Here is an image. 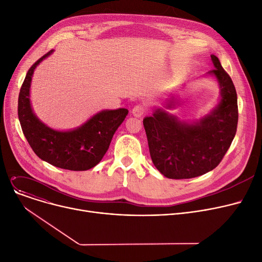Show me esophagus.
<instances>
[{
    "label": "esophagus",
    "instance_id": "34e87169",
    "mask_svg": "<svg viewBox=\"0 0 262 262\" xmlns=\"http://www.w3.org/2000/svg\"><path fill=\"white\" fill-rule=\"evenodd\" d=\"M146 113V109L144 106L142 105H136L133 110H132V114L134 117L136 118H141L142 116H144Z\"/></svg>",
    "mask_w": 262,
    "mask_h": 262
}]
</instances>
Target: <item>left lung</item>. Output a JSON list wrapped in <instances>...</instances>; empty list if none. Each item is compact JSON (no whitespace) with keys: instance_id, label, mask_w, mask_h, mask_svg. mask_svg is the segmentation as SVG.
<instances>
[{"instance_id":"obj_1","label":"left lung","mask_w":262,"mask_h":262,"mask_svg":"<svg viewBox=\"0 0 262 262\" xmlns=\"http://www.w3.org/2000/svg\"><path fill=\"white\" fill-rule=\"evenodd\" d=\"M213 77L220 89L217 104L200 120H181L166 109L175 106L174 96L164 108L143 119L149 154L156 169L168 178H193L213 170L221 162L237 132V92L220 60L211 55Z\"/></svg>"}]
</instances>
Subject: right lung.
I'll list each match as a JSON object with an SVG mask.
<instances>
[{
    "mask_svg": "<svg viewBox=\"0 0 262 262\" xmlns=\"http://www.w3.org/2000/svg\"><path fill=\"white\" fill-rule=\"evenodd\" d=\"M53 52L51 50L37 60L25 76L18 100L19 121L26 140L40 159L60 169L86 171L102 160L128 110H101L81 125L69 130L48 126L35 115L30 96L35 69Z\"/></svg>",
    "mask_w": 262,
    "mask_h": 262,
    "instance_id": "right-lung-1",
    "label": "right lung"
}]
</instances>
